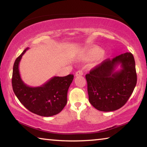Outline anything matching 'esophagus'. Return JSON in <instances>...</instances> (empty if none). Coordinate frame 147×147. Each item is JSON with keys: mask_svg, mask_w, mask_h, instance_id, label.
<instances>
[{"mask_svg": "<svg viewBox=\"0 0 147 147\" xmlns=\"http://www.w3.org/2000/svg\"><path fill=\"white\" fill-rule=\"evenodd\" d=\"M82 75H83V72H82V71L79 70V71H78L77 72H76V73H75V76H82Z\"/></svg>", "mask_w": 147, "mask_h": 147, "instance_id": "obj_1", "label": "esophagus"}]
</instances>
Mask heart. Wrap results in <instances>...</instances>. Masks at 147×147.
<instances>
[{
    "label": "heart",
    "instance_id": "1",
    "mask_svg": "<svg viewBox=\"0 0 147 147\" xmlns=\"http://www.w3.org/2000/svg\"><path fill=\"white\" fill-rule=\"evenodd\" d=\"M106 53L104 50H101L97 46H92L84 49L82 54L84 59L93 58V64L96 65L100 63L104 58Z\"/></svg>",
    "mask_w": 147,
    "mask_h": 147
}]
</instances>
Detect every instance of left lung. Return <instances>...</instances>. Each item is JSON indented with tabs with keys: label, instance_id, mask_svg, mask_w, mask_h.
Returning a JSON list of instances; mask_svg holds the SVG:
<instances>
[{
	"label": "left lung",
	"instance_id": "left-lung-1",
	"mask_svg": "<svg viewBox=\"0 0 147 147\" xmlns=\"http://www.w3.org/2000/svg\"><path fill=\"white\" fill-rule=\"evenodd\" d=\"M120 65L121 69L116 70ZM89 102L102 111L121 108L128 101L137 84L136 63L130 53L106 59L86 75Z\"/></svg>",
	"mask_w": 147,
	"mask_h": 147
}]
</instances>
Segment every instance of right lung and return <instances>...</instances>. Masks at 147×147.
I'll return each instance as SVG.
<instances>
[{
    "mask_svg": "<svg viewBox=\"0 0 147 147\" xmlns=\"http://www.w3.org/2000/svg\"><path fill=\"white\" fill-rule=\"evenodd\" d=\"M26 48L17 58L13 65L12 88L21 103L30 111L43 117H51L59 113L65 106L67 91L74 76H54L39 87H30L22 80L19 65Z\"/></svg>",
    "mask_w": 147,
    "mask_h": 147,
    "instance_id": "right-lung-1",
    "label": "right lung"
}]
</instances>
